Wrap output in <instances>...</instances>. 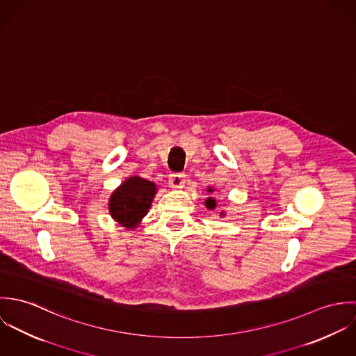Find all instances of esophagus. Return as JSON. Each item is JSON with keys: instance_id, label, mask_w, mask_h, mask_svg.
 I'll use <instances>...</instances> for the list:
<instances>
[{"instance_id": "1", "label": "esophagus", "mask_w": 356, "mask_h": 356, "mask_svg": "<svg viewBox=\"0 0 356 356\" xmlns=\"http://www.w3.org/2000/svg\"><path fill=\"white\" fill-rule=\"evenodd\" d=\"M170 186L174 189H181L185 185V174H171L170 175Z\"/></svg>"}]
</instances>
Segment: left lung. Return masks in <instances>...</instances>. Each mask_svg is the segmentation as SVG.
<instances>
[{
  "label": "left lung",
  "instance_id": "1",
  "mask_svg": "<svg viewBox=\"0 0 356 356\" xmlns=\"http://www.w3.org/2000/svg\"><path fill=\"white\" fill-rule=\"evenodd\" d=\"M207 192L212 193V192H213V189H212V188H208V189H207ZM205 205H207V208H208V209H215V207H216V200H215L213 197H208V199L205 200ZM220 215H223V212H220Z\"/></svg>",
  "mask_w": 356,
  "mask_h": 356
}]
</instances>
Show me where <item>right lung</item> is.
<instances>
[{"mask_svg": "<svg viewBox=\"0 0 356 356\" xmlns=\"http://www.w3.org/2000/svg\"><path fill=\"white\" fill-rule=\"evenodd\" d=\"M156 185L141 177L127 178L109 197V213L123 227L136 229L148 213Z\"/></svg>", "mask_w": 356, "mask_h": 356, "instance_id": "obj_1", "label": "right lung"}]
</instances>
